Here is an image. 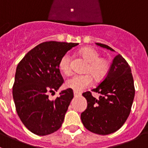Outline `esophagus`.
<instances>
[{
  "instance_id": "1",
  "label": "esophagus",
  "mask_w": 148,
  "mask_h": 148,
  "mask_svg": "<svg viewBox=\"0 0 148 148\" xmlns=\"http://www.w3.org/2000/svg\"><path fill=\"white\" fill-rule=\"evenodd\" d=\"M73 93H74V96H75V97H78V96H81V95H82V93H81V92H78V91H75V90L73 91Z\"/></svg>"
}]
</instances>
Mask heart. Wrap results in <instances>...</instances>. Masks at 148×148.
Wrapping results in <instances>:
<instances>
[{
  "instance_id": "heart-1",
  "label": "heart",
  "mask_w": 148,
  "mask_h": 148,
  "mask_svg": "<svg viewBox=\"0 0 148 148\" xmlns=\"http://www.w3.org/2000/svg\"><path fill=\"white\" fill-rule=\"evenodd\" d=\"M80 54L89 62L86 69L87 74H75L67 78L65 85L67 88L81 92L90 86L92 83V78L96 81L104 79L110 69V61L108 58L100 57L99 51L92 47H85L80 49ZM59 69L62 73L69 75L72 71L71 59L68 53L61 57L59 61Z\"/></svg>"
}]
</instances>
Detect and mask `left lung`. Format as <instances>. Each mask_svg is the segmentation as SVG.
I'll use <instances>...</instances> for the list:
<instances>
[{
	"mask_svg": "<svg viewBox=\"0 0 148 148\" xmlns=\"http://www.w3.org/2000/svg\"><path fill=\"white\" fill-rule=\"evenodd\" d=\"M96 44L114 51L106 44ZM92 91L101 95L95 99L90 91L82 94L87 101V109L81 114L84 126L99 135L117 131L130 115L135 95L131 69L121 55L113 58L108 75Z\"/></svg>",
	"mask_w": 148,
	"mask_h": 148,
	"instance_id": "obj_1",
	"label": "left lung"
}]
</instances>
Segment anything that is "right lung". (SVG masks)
<instances>
[{"label": "right lung", "mask_w": 148, "mask_h": 148, "mask_svg": "<svg viewBox=\"0 0 148 148\" xmlns=\"http://www.w3.org/2000/svg\"><path fill=\"white\" fill-rule=\"evenodd\" d=\"M77 43L47 41L31 49L18 63L12 87L17 113L29 130L49 135L61 127L73 91L68 88L54 100L48 94L64 83L59 61Z\"/></svg>", "instance_id": "add662e5"}]
</instances>
